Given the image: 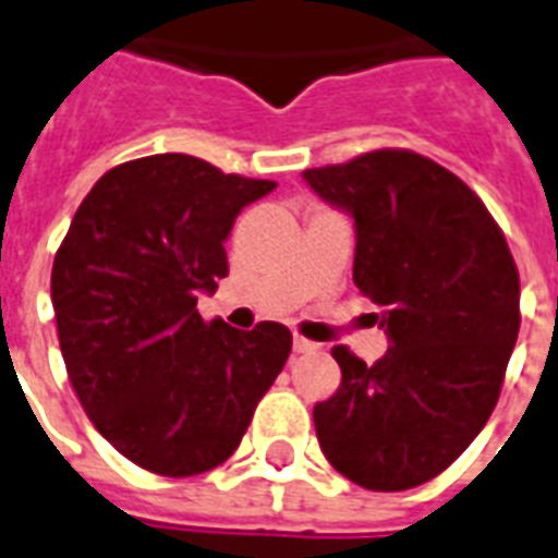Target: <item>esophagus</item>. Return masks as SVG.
<instances>
[{
	"label": "esophagus",
	"instance_id": "1",
	"mask_svg": "<svg viewBox=\"0 0 558 558\" xmlns=\"http://www.w3.org/2000/svg\"><path fill=\"white\" fill-rule=\"evenodd\" d=\"M292 348H295V353H315V350H318V344L310 339H304V336H295Z\"/></svg>",
	"mask_w": 558,
	"mask_h": 558
}]
</instances>
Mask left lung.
<instances>
[{
    "mask_svg": "<svg viewBox=\"0 0 558 558\" xmlns=\"http://www.w3.org/2000/svg\"><path fill=\"white\" fill-rule=\"evenodd\" d=\"M353 214V280L381 306L388 353L332 348L341 385L313 408L324 458L373 493L432 481L466 451L501 397L519 339V269L472 187L414 150L304 170Z\"/></svg>",
    "mask_w": 558,
    "mask_h": 558,
    "instance_id": "8db88e82",
    "label": "left lung"
}]
</instances>
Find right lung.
Returning a JSON list of instances; mask_svg holds the SVG:
<instances>
[{
  "label": "right lung",
  "instance_id": "obj_1",
  "mask_svg": "<svg viewBox=\"0 0 558 558\" xmlns=\"http://www.w3.org/2000/svg\"><path fill=\"white\" fill-rule=\"evenodd\" d=\"M269 179L185 153L107 170L74 214L51 269L57 339L95 428L135 466L191 477L226 463L278 379L292 332L205 322L199 292L228 275L226 236Z\"/></svg>",
  "mask_w": 558,
  "mask_h": 558
}]
</instances>
